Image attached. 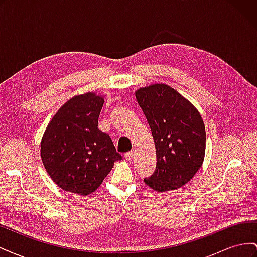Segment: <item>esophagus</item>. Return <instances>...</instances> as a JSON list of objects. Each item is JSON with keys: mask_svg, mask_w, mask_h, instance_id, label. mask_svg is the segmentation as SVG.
Returning a JSON list of instances; mask_svg holds the SVG:
<instances>
[{"mask_svg": "<svg viewBox=\"0 0 257 257\" xmlns=\"http://www.w3.org/2000/svg\"><path fill=\"white\" fill-rule=\"evenodd\" d=\"M124 158H125L127 161H132L134 158V151H130L124 154Z\"/></svg>", "mask_w": 257, "mask_h": 257, "instance_id": "34e87169", "label": "esophagus"}]
</instances>
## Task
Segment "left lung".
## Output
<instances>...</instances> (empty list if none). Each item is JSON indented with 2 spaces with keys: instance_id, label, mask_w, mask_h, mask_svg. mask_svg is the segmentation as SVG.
Returning <instances> with one entry per match:
<instances>
[{
  "instance_id": "8db88e82",
  "label": "left lung",
  "mask_w": 257,
  "mask_h": 257,
  "mask_svg": "<svg viewBox=\"0 0 257 257\" xmlns=\"http://www.w3.org/2000/svg\"><path fill=\"white\" fill-rule=\"evenodd\" d=\"M135 94L149 123L157 152V167L144 181L157 192L179 189L203 164L204 121L188 99L166 84H152Z\"/></svg>"
}]
</instances>
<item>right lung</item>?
<instances>
[{
	"label": "right lung",
	"mask_w": 257,
	"mask_h": 257,
	"mask_svg": "<svg viewBox=\"0 0 257 257\" xmlns=\"http://www.w3.org/2000/svg\"><path fill=\"white\" fill-rule=\"evenodd\" d=\"M104 98L94 93L75 96L53 116L41 144L48 175L64 191L89 195L122 160L109 135L100 131Z\"/></svg>",
	"instance_id": "add662e5"
}]
</instances>
